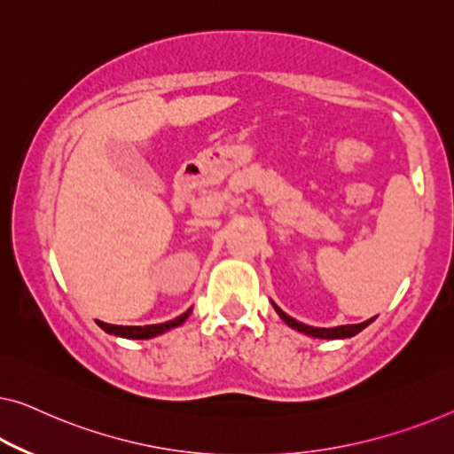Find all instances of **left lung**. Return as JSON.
Masks as SVG:
<instances>
[{
  "label": "left lung",
  "mask_w": 454,
  "mask_h": 454,
  "mask_svg": "<svg viewBox=\"0 0 454 454\" xmlns=\"http://www.w3.org/2000/svg\"><path fill=\"white\" fill-rule=\"evenodd\" d=\"M270 303H273V301H270ZM273 308H275V312L279 314L281 320L286 322L289 328H294V330H297V333H303V334H308V336H314V338H324V340H336V338H350V336H355V334L361 333V330L367 328L369 324L375 320V317H371V320L361 322V324H344V326H334V328H314V326H308V324L297 322L295 317H292V316H287L279 306H277V303H273Z\"/></svg>",
  "instance_id": "8db88e82"
}]
</instances>
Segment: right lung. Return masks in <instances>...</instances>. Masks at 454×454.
<instances>
[{
    "label": "right lung",
    "mask_w": 454,
    "mask_h": 454,
    "mask_svg": "<svg viewBox=\"0 0 454 454\" xmlns=\"http://www.w3.org/2000/svg\"><path fill=\"white\" fill-rule=\"evenodd\" d=\"M192 309L193 308H189L185 314L175 317V320H168V322H162V324H148V326H116V324H106V322H99V320H98V326L101 330H106L107 334L120 336V338H134V340H146V338H154L159 334H165L167 330L181 326V324H184L189 317V314H192Z\"/></svg>",
    "instance_id": "add662e5"
}]
</instances>
